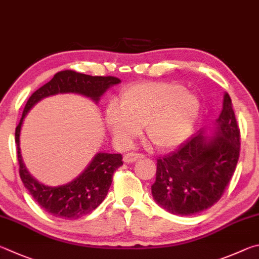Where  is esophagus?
Returning <instances> with one entry per match:
<instances>
[{
  "label": "esophagus",
  "instance_id": "1",
  "mask_svg": "<svg viewBox=\"0 0 259 259\" xmlns=\"http://www.w3.org/2000/svg\"><path fill=\"white\" fill-rule=\"evenodd\" d=\"M143 157L144 156L141 155V153L128 152V153H126V155H124V157H122V160H124V162H126V164H131V162L137 161L139 159H141V158H143Z\"/></svg>",
  "mask_w": 259,
  "mask_h": 259
}]
</instances>
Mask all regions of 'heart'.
<instances>
[{"mask_svg":"<svg viewBox=\"0 0 259 259\" xmlns=\"http://www.w3.org/2000/svg\"><path fill=\"white\" fill-rule=\"evenodd\" d=\"M117 106L107 109L106 124L119 146H130L146 125L149 142L164 151L188 140L201 111L197 94L165 81L131 86L120 94Z\"/></svg>","mask_w":259,"mask_h":259,"instance_id":"obj_1","label":"heart"}]
</instances>
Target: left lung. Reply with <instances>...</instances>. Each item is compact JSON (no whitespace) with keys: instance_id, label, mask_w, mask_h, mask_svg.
<instances>
[{"instance_id":"8db88e82","label":"left lung","mask_w":259,"mask_h":259,"mask_svg":"<svg viewBox=\"0 0 259 259\" xmlns=\"http://www.w3.org/2000/svg\"><path fill=\"white\" fill-rule=\"evenodd\" d=\"M212 130V138L206 137V130L199 131L157 160L151 192L158 205L171 214L189 216L208 209L232 179L240 155V130L228 93Z\"/></svg>"}]
</instances>
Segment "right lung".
<instances>
[{
	"mask_svg": "<svg viewBox=\"0 0 259 259\" xmlns=\"http://www.w3.org/2000/svg\"><path fill=\"white\" fill-rule=\"evenodd\" d=\"M119 83L120 79L117 77L90 76L74 70H63L57 72L51 80L36 90L26 103L21 119L16 128L20 179L40 208L58 219L77 220L92 212L106 198L113 173L122 165V157L120 153L99 152L78 178L59 187H48L36 181L22 161L20 131L25 116L40 100L59 93L79 94L98 103L101 95L109 88Z\"/></svg>",
	"mask_w": 259,
	"mask_h": 259,
	"instance_id": "right-lung-1",
	"label": "right lung"
}]
</instances>
